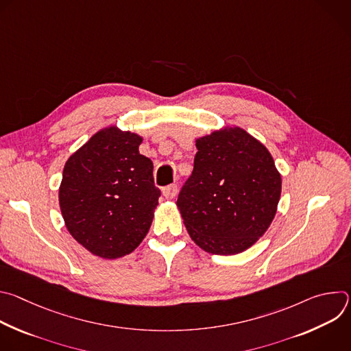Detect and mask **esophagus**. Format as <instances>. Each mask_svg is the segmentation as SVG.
<instances>
[{"label":"esophagus","instance_id":"34e87169","mask_svg":"<svg viewBox=\"0 0 351 351\" xmlns=\"http://www.w3.org/2000/svg\"><path fill=\"white\" fill-rule=\"evenodd\" d=\"M178 194V184H169L167 187L162 189V195L167 198V199H172L175 198Z\"/></svg>","mask_w":351,"mask_h":351}]
</instances>
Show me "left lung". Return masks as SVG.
<instances>
[{
	"mask_svg": "<svg viewBox=\"0 0 351 351\" xmlns=\"http://www.w3.org/2000/svg\"><path fill=\"white\" fill-rule=\"evenodd\" d=\"M194 143V169L176 202L183 223L207 253H243L275 218L280 172L268 148L239 126H223Z\"/></svg>",
	"mask_w": 351,
	"mask_h": 351,
	"instance_id": "1",
	"label": "left lung"
}]
</instances>
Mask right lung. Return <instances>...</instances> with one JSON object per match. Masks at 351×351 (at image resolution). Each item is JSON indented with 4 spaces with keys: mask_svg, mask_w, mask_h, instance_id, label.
<instances>
[{
    "mask_svg": "<svg viewBox=\"0 0 351 351\" xmlns=\"http://www.w3.org/2000/svg\"><path fill=\"white\" fill-rule=\"evenodd\" d=\"M143 137L117 125L99 129L68 158L58 199L71 236L93 256L115 260L138 247L152 226L160 190Z\"/></svg>",
    "mask_w": 351,
    "mask_h": 351,
    "instance_id": "1",
    "label": "right lung"
}]
</instances>
